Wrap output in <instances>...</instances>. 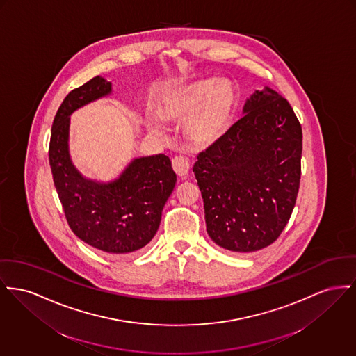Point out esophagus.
<instances>
[{"instance_id":"esophagus-1","label":"esophagus","mask_w":356,"mask_h":356,"mask_svg":"<svg viewBox=\"0 0 356 356\" xmlns=\"http://www.w3.org/2000/svg\"><path fill=\"white\" fill-rule=\"evenodd\" d=\"M172 167L177 176H186L191 169V161L186 156H175L172 159Z\"/></svg>"}]
</instances>
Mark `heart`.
<instances>
[{
	"label": "heart",
	"instance_id": "obj_1",
	"mask_svg": "<svg viewBox=\"0 0 356 356\" xmlns=\"http://www.w3.org/2000/svg\"><path fill=\"white\" fill-rule=\"evenodd\" d=\"M234 108V91L226 82L204 81L191 84L181 90L168 94L160 106L163 118H187L189 131L200 143L218 140L230 122ZM149 127L163 133L164 125L159 117H150Z\"/></svg>",
	"mask_w": 356,
	"mask_h": 356
}]
</instances>
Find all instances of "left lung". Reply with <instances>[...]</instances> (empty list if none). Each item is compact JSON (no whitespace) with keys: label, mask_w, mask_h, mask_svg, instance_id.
<instances>
[{"label":"left lung","mask_w":356,"mask_h":356,"mask_svg":"<svg viewBox=\"0 0 356 356\" xmlns=\"http://www.w3.org/2000/svg\"><path fill=\"white\" fill-rule=\"evenodd\" d=\"M243 111L193 165L209 238L236 252L272 245L288 225L302 153L301 124L275 91H255Z\"/></svg>","instance_id":"8db88e82"}]
</instances>
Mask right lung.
<instances>
[{
	"label": "right lung",
	"instance_id": "add662e5",
	"mask_svg": "<svg viewBox=\"0 0 356 356\" xmlns=\"http://www.w3.org/2000/svg\"><path fill=\"white\" fill-rule=\"evenodd\" d=\"M110 91L111 83L95 76L68 92L54 118L48 156L72 232L107 254H129L147 246L159 230L176 173L165 154L136 159L108 184L87 180L74 168L68 154V117Z\"/></svg>",
	"mask_w": 356,
	"mask_h": 356
}]
</instances>
